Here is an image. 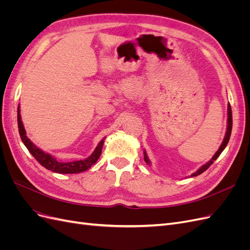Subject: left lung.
Returning <instances> with one entry per match:
<instances>
[{"instance_id":"8db88e82","label":"left lung","mask_w":250,"mask_h":250,"mask_svg":"<svg viewBox=\"0 0 250 250\" xmlns=\"http://www.w3.org/2000/svg\"><path fill=\"white\" fill-rule=\"evenodd\" d=\"M231 128H232V113H231L230 104H229V106H228V129H226L225 137H224V140H223V142H222V144H221V146L219 147V149H218L217 152L215 153V155H214L213 157H211V160H209V162H208L206 165H203L202 167H200L195 173L191 174V177L200 175L201 173H203L204 171L208 170V169L210 167V165L214 163V161L217 160V158L219 157V155L221 154V152L224 150V148L226 147V145H228V143H229V138H230V134H231ZM144 160H145V162H146L148 165H150V161H149V158H148V156H147V154H146V151H144Z\"/></svg>"}]
</instances>
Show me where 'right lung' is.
<instances>
[{
    "instance_id": "obj_1",
    "label": "right lung",
    "mask_w": 250,
    "mask_h": 250,
    "mask_svg": "<svg viewBox=\"0 0 250 250\" xmlns=\"http://www.w3.org/2000/svg\"><path fill=\"white\" fill-rule=\"evenodd\" d=\"M20 112H21V110H20V105H19V107H18V125H19V132L21 135V139L22 143H24V145L29 150V152L31 153L34 156L35 160L46 169L51 170L55 173H60V174L80 173V172L86 171L87 169H89L98 161V158L100 157L105 139H103L99 144H98V146L95 149L94 152L92 153V155L85 158V160L70 162V163L58 162L55 157H53L49 153L43 152L42 150H41L39 147H36L34 144L28 139V137L26 135V130L24 128V125H22V122H21V118Z\"/></svg>"
}]
</instances>
